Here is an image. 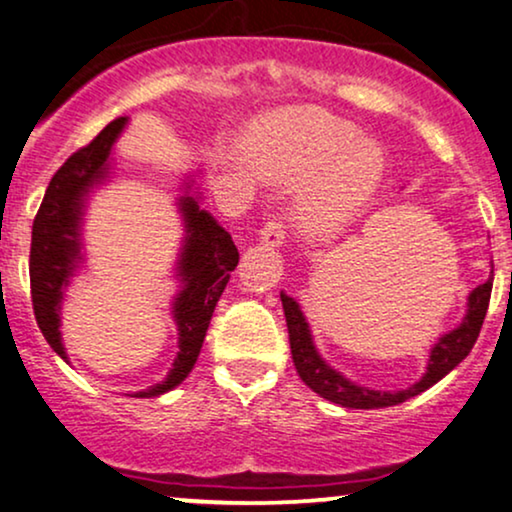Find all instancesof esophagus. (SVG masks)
I'll return each instance as SVG.
<instances>
[{"instance_id":"34e87169","label":"esophagus","mask_w":512,"mask_h":512,"mask_svg":"<svg viewBox=\"0 0 512 512\" xmlns=\"http://www.w3.org/2000/svg\"><path fill=\"white\" fill-rule=\"evenodd\" d=\"M260 238L267 245H271V248H278V245L283 243V238H286V226L278 222V219H269V222L262 226Z\"/></svg>"}]
</instances>
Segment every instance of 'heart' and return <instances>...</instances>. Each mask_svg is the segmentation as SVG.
I'll use <instances>...</instances> for the list:
<instances>
[{
  "mask_svg": "<svg viewBox=\"0 0 512 512\" xmlns=\"http://www.w3.org/2000/svg\"><path fill=\"white\" fill-rule=\"evenodd\" d=\"M245 153L276 184L295 186L315 177L297 198V217L309 234L338 229L373 196L385 172V155L375 141H361L357 127L312 108L257 122Z\"/></svg>",
  "mask_w": 512,
  "mask_h": 512,
  "instance_id": "heart-1",
  "label": "heart"
}]
</instances>
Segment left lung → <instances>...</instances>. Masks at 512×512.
Instances as JSON below:
<instances>
[{"mask_svg": "<svg viewBox=\"0 0 512 512\" xmlns=\"http://www.w3.org/2000/svg\"><path fill=\"white\" fill-rule=\"evenodd\" d=\"M491 286H494V264H491V276L487 281L468 295V312H465L461 326L442 335L437 345L432 347L428 371H425L423 378H420L416 385L399 392L368 390V387L352 383L345 375L328 366L326 361L321 359V354L316 352L312 333H309V323L304 319L300 304H297L290 295L281 293L293 364L297 368V373H300L304 385L312 387L319 397L333 401V404L345 406V409H385V406L401 404V401L416 397V394L425 392L428 387L439 383L446 373L454 371V368L468 357L472 345L477 342V335H480L484 316H487Z\"/></svg>", "mask_w": 512, "mask_h": 512, "instance_id": "8db88e82", "label": "left lung"}]
</instances>
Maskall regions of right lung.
I'll return each mask as SVG.
<instances>
[{
    "mask_svg": "<svg viewBox=\"0 0 512 512\" xmlns=\"http://www.w3.org/2000/svg\"><path fill=\"white\" fill-rule=\"evenodd\" d=\"M127 118L113 120L96 134V139L75 151L58 167L51 177L47 193L32 222L30 243V295L35 309L37 326L51 349L66 359V347L61 340V302L63 290L70 276L82 260V215L84 200L94 184H101L111 170L113 144L125 129ZM179 198V210L184 217V245L177 262V276L181 278L179 295L174 297V321L179 331V352L172 371L163 383L151 390L137 392L134 397H158L177 387L196 364L205 333H208L212 312L222 297L231 271L238 264V248L231 241L229 231L217 224L208 210H200L198 198L189 193Z\"/></svg>",
    "mask_w": 512,
    "mask_h": 512,
    "instance_id": "1",
    "label": "right lung"
}]
</instances>
